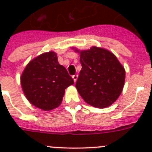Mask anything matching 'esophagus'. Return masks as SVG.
<instances>
[{"label":"esophagus","instance_id":"obj_1","mask_svg":"<svg viewBox=\"0 0 152 152\" xmlns=\"http://www.w3.org/2000/svg\"><path fill=\"white\" fill-rule=\"evenodd\" d=\"M72 78L74 79V81H75V82H76V81H77V75H73V76H72Z\"/></svg>","mask_w":152,"mask_h":152}]
</instances>
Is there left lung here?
<instances>
[{
  "label": "left lung",
  "instance_id": "8db88e82",
  "mask_svg": "<svg viewBox=\"0 0 152 152\" xmlns=\"http://www.w3.org/2000/svg\"><path fill=\"white\" fill-rule=\"evenodd\" d=\"M82 65L76 82L79 94L89 105L106 108L118 99L125 84L126 71L116 56L107 49L92 46L79 50Z\"/></svg>",
  "mask_w": 152,
  "mask_h": 152
}]
</instances>
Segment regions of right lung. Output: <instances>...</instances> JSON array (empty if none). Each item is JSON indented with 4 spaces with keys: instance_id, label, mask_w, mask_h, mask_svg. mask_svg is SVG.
Returning a JSON list of instances; mask_svg holds the SVG:
<instances>
[{
    "instance_id": "obj_1",
    "label": "right lung",
    "mask_w": 152,
    "mask_h": 152,
    "mask_svg": "<svg viewBox=\"0 0 152 152\" xmlns=\"http://www.w3.org/2000/svg\"><path fill=\"white\" fill-rule=\"evenodd\" d=\"M23 94L39 109L49 111L59 107L64 91L74 84L66 68L58 61L55 52H45L31 60L20 77Z\"/></svg>"
}]
</instances>
